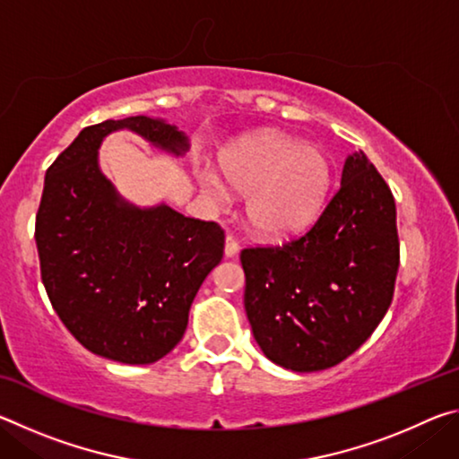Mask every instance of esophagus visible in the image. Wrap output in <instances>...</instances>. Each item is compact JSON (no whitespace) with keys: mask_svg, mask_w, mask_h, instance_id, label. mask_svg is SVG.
Segmentation results:
<instances>
[{"mask_svg":"<svg viewBox=\"0 0 459 459\" xmlns=\"http://www.w3.org/2000/svg\"><path fill=\"white\" fill-rule=\"evenodd\" d=\"M238 253V243H237V238L235 237H227V240H224V255H227L229 259H232L235 257V255Z\"/></svg>","mask_w":459,"mask_h":459,"instance_id":"obj_1","label":"esophagus"}]
</instances>
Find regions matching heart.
Returning a JSON list of instances; mask_svg holds the SVG:
<instances>
[{
    "label": "heart",
    "mask_w": 459,
    "mask_h": 459,
    "mask_svg": "<svg viewBox=\"0 0 459 459\" xmlns=\"http://www.w3.org/2000/svg\"><path fill=\"white\" fill-rule=\"evenodd\" d=\"M222 172L232 188L248 194L247 219L265 238H283L304 229L330 184V164L322 150L277 134L253 139L224 155ZM200 184L216 204L230 196L214 172H202Z\"/></svg>",
    "instance_id": "1"
}]
</instances>
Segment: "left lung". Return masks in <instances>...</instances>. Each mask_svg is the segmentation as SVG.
<instances>
[{
    "label": "left lung",
    "instance_id": "left-lung-1",
    "mask_svg": "<svg viewBox=\"0 0 459 459\" xmlns=\"http://www.w3.org/2000/svg\"><path fill=\"white\" fill-rule=\"evenodd\" d=\"M245 312L271 362L316 372L348 359L393 301L399 271L394 198L364 152L312 227L283 247L245 248Z\"/></svg>",
    "mask_w": 459,
    "mask_h": 459
}]
</instances>
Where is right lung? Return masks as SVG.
Listing matches in <instances>:
<instances>
[{
	"label": "right lung",
	"instance_id": "add662e5",
	"mask_svg": "<svg viewBox=\"0 0 459 459\" xmlns=\"http://www.w3.org/2000/svg\"><path fill=\"white\" fill-rule=\"evenodd\" d=\"M129 129L172 155L188 137L150 117L84 127L44 178L36 216L42 283L54 312L92 354L152 364L174 351L190 306L219 265L224 232L168 204L139 208L99 168V147Z\"/></svg>",
	"mask_w": 459,
	"mask_h": 459
}]
</instances>
